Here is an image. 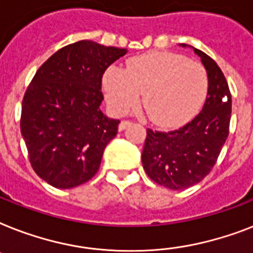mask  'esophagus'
Listing matches in <instances>:
<instances>
[{"label": "esophagus", "mask_w": 253, "mask_h": 253, "mask_svg": "<svg viewBox=\"0 0 253 253\" xmlns=\"http://www.w3.org/2000/svg\"><path fill=\"white\" fill-rule=\"evenodd\" d=\"M131 122L130 121H122V122L120 123V126H118V128H120V131H123L125 128H126L127 126H130Z\"/></svg>", "instance_id": "obj_1"}]
</instances>
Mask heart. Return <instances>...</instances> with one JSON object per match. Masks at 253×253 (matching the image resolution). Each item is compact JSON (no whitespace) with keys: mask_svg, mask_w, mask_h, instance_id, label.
I'll return each instance as SVG.
<instances>
[{"mask_svg":"<svg viewBox=\"0 0 253 253\" xmlns=\"http://www.w3.org/2000/svg\"><path fill=\"white\" fill-rule=\"evenodd\" d=\"M209 78L200 62L168 52L135 57L127 69L110 67L104 77L109 106L126 114L143 93L149 120L162 127L179 126L200 110L208 93Z\"/></svg>","mask_w":253,"mask_h":253,"instance_id":"heart-1","label":"heart"}]
</instances>
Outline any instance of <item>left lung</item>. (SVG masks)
<instances>
[{
  "label": "left lung",
  "mask_w": 253,
  "mask_h": 253,
  "mask_svg": "<svg viewBox=\"0 0 253 253\" xmlns=\"http://www.w3.org/2000/svg\"><path fill=\"white\" fill-rule=\"evenodd\" d=\"M194 50L209 78L204 106L194 120L176 130L148 128L141 153L148 176L170 190H184L204 179L229 136L231 93L226 78L208 54L196 48Z\"/></svg>",
  "instance_id": "8db88e82"
}]
</instances>
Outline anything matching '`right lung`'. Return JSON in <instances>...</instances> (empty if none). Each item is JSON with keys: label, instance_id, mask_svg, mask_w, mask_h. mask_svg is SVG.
Wrapping results in <instances>:
<instances>
[{"label": "right lung", "instance_id": "obj_1", "mask_svg": "<svg viewBox=\"0 0 253 253\" xmlns=\"http://www.w3.org/2000/svg\"><path fill=\"white\" fill-rule=\"evenodd\" d=\"M126 49L91 40L66 45L45 61L24 93L20 132L35 173L55 188L92 179L118 132L100 110L102 77Z\"/></svg>", "mask_w": 253, "mask_h": 253}]
</instances>
